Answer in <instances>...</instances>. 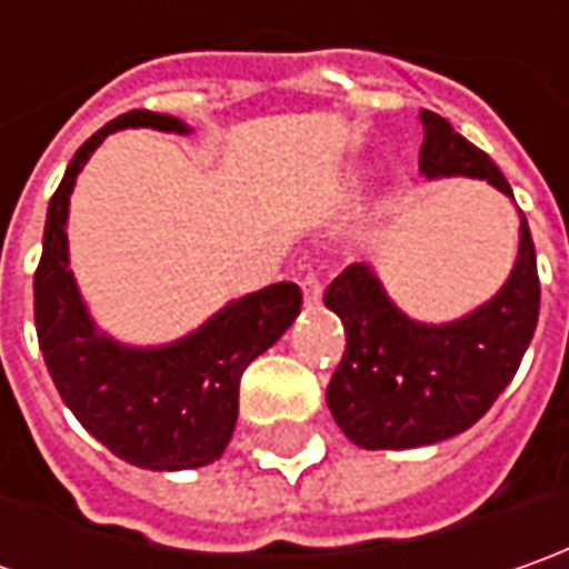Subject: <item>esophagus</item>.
I'll list each match as a JSON object with an SVG mask.
<instances>
[{"instance_id":"esophagus-1","label":"esophagus","mask_w":569,"mask_h":569,"mask_svg":"<svg viewBox=\"0 0 569 569\" xmlns=\"http://www.w3.org/2000/svg\"><path fill=\"white\" fill-rule=\"evenodd\" d=\"M300 288H303V300L313 307V303H319V297H322V278H319V272H307L303 278H300Z\"/></svg>"}]
</instances>
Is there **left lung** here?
<instances>
[{"mask_svg":"<svg viewBox=\"0 0 569 569\" xmlns=\"http://www.w3.org/2000/svg\"><path fill=\"white\" fill-rule=\"evenodd\" d=\"M418 120L427 177H475L513 196L500 167L443 117L421 110ZM326 307L339 313L348 336L326 389L341 433L363 449L440 443L469 430L497 402L536 336L541 307L536 243L522 218L510 281L471 317L447 326L405 317L367 266H348L326 288Z\"/></svg>","mask_w":569,"mask_h":569,"instance_id":"obj_1","label":"left lung"}]
</instances>
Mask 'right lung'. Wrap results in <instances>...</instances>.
I'll return each mask as SVG.
<instances>
[{"label": "right lung", "mask_w": 569, "mask_h": 569, "mask_svg": "<svg viewBox=\"0 0 569 569\" xmlns=\"http://www.w3.org/2000/svg\"><path fill=\"white\" fill-rule=\"evenodd\" d=\"M129 126L189 132L164 113L129 110L78 148L47 208L33 272V326L62 402L91 437L139 469H199L228 449L240 377L284 336L303 297L297 284L278 281L233 300L199 332L167 348H122L100 336L69 272L66 218L78 170L110 132Z\"/></svg>", "instance_id": "add662e5"}]
</instances>
